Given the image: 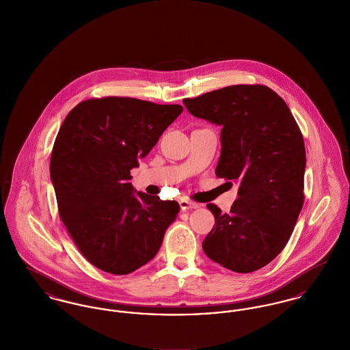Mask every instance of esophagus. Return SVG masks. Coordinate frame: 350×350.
I'll return each mask as SVG.
<instances>
[{
    "label": "esophagus",
    "mask_w": 350,
    "mask_h": 350,
    "mask_svg": "<svg viewBox=\"0 0 350 350\" xmlns=\"http://www.w3.org/2000/svg\"><path fill=\"white\" fill-rule=\"evenodd\" d=\"M179 204H180V208L183 211L195 210V208L199 207L198 203H193V202H191V200H188V199H180V200H179Z\"/></svg>",
    "instance_id": "34e87169"
}]
</instances>
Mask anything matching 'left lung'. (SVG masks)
Returning a JSON list of instances; mask_svg holds the SVG:
<instances>
[{"instance_id":"left-lung-1","label":"left lung","mask_w":350,"mask_h":350,"mask_svg":"<svg viewBox=\"0 0 350 350\" xmlns=\"http://www.w3.org/2000/svg\"><path fill=\"white\" fill-rule=\"evenodd\" d=\"M183 103L193 117L221 126L215 174L239 185L230 215L207 206L215 226L203 250L233 272L257 271L284 250L303 208L301 131L284 99L261 85L228 86Z\"/></svg>"}]
</instances>
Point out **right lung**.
Segmentation results:
<instances>
[{
	"label": "right lung",
	"mask_w": 350,
	"mask_h": 350,
	"mask_svg": "<svg viewBox=\"0 0 350 350\" xmlns=\"http://www.w3.org/2000/svg\"><path fill=\"white\" fill-rule=\"evenodd\" d=\"M182 111L180 105L107 96L83 100L65 118L50 178L59 216L94 267L127 275L158 254L180 207L137 192L130 170Z\"/></svg>",
	"instance_id": "1"
}]
</instances>
